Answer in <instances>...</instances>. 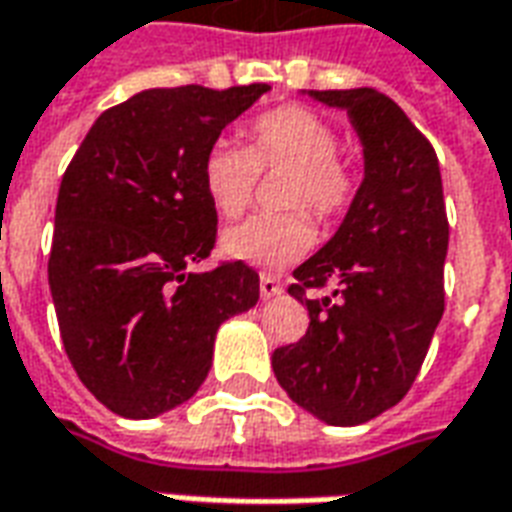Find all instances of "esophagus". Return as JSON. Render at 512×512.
Returning a JSON list of instances; mask_svg holds the SVG:
<instances>
[{
	"label": "esophagus",
	"instance_id": "obj_1",
	"mask_svg": "<svg viewBox=\"0 0 512 512\" xmlns=\"http://www.w3.org/2000/svg\"><path fill=\"white\" fill-rule=\"evenodd\" d=\"M279 293H282L279 279L271 277V274H263V277H260V296H263V299H274Z\"/></svg>",
	"mask_w": 512,
	"mask_h": 512
}]
</instances>
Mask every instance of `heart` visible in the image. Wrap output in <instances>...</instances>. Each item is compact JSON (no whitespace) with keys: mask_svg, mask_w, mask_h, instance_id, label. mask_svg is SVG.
<instances>
[{"mask_svg":"<svg viewBox=\"0 0 512 512\" xmlns=\"http://www.w3.org/2000/svg\"><path fill=\"white\" fill-rule=\"evenodd\" d=\"M340 139L323 117L304 106H279L249 128V150L219 139L202 161V189L216 211L235 219L249 208L260 169H293L285 208H310L321 222L348 211L356 175L337 161ZM315 244L307 213H257L222 235V252L252 266L282 268Z\"/></svg>","mask_w":512,"mask_h":512,"instance_id":"b5f03b06","label":"heart"}]
</instances>
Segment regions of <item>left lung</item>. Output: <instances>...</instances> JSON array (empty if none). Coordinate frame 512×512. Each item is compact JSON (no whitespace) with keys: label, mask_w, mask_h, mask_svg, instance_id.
I'll return each mask as SVG.
<instances>
[{"label":"left lung","mask_w":512,"mask_h":512,"mask_svg":"<svg viewBox=\"0 0 512 512\" xmlns=\"http://www.w3.org/2000/svg\"><path fill=\"white\" fill-rule=\"evenodd\" d=\"M348 112L365 178L343 224L304 260L288 293L310 312L296 345L271 367L288 397L326 425H362L403 400L444 312V213L439 158L406 112L373 87L301 90ZM332 281L326 297L312 287Z\"/></svg>","instance_id":"1"}]
</instances>
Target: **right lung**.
Here are the masks:
<instances>
[{"label":"right lung","instance_id":"add662e5","mask_svg":"<svg viewBox=\"0 0 512 512\" xmlns=\"http://www.w3.org/2000/svg\"><path fill=\"white\" fill-rule=\"evenodd\" d=\"M268 90H142L95 120L62 175L49 257L62 345L120 417H158L194 397L219 326L260 299L241 260L191 266L216 241L205 153Z\"/></svg>","mask_w":512,"mask_h":512}]
</instances>
